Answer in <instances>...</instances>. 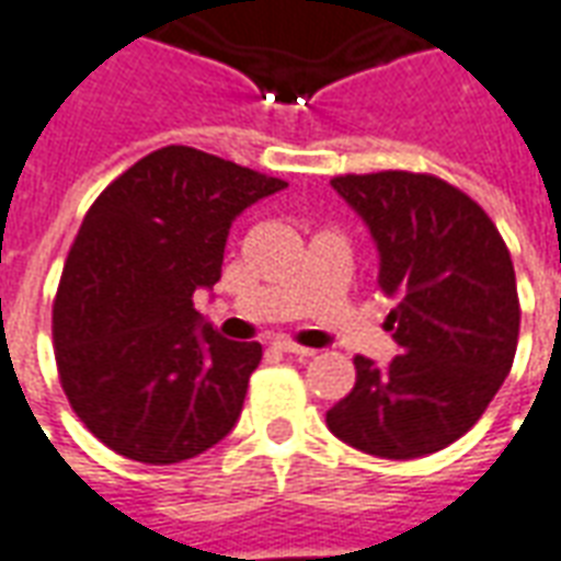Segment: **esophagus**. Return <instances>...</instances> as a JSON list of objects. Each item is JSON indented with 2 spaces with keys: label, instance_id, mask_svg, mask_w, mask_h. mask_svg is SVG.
<instances>
[{
  "label": "esophagus",
  "instance_id": "obj_1",
  "mask_svg": "<svg viewBox=\"0 0 561 561\" xmlns=\"http://www.w3.org/2000/svg\"><path fill=\"white\" fill-rule=\"evenodd\" d=\"M276 348L285 354H297V357H316V348H306V345H297L291 340H279L276 342Z\"/></svg>",
  "mask_w": 561,
  "mask_h": 561
}]
</instances>
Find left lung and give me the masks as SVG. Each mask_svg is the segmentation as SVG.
I'll return each instance as SVG.
<instances>
[{"mask_svg":"<svg viewBox=\"0 0 561 561\" xmlns=\"http://www.w3.org/2000/svg\"><path fill=\"white\" fill-rule=\"evenodd\" d=\"M376 237L378 288L393 297L400 342L388 366L357 354L352 393L328 412L330 433L385 459L442 450L481 421L511 373L519 336L514 261L493 219L433 173L333 176Z\"/></svg>","mask_w":561,"mask_h":561,"instance_id":"1","label":"left lung"}]
</instances>
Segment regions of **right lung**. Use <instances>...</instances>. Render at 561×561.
<instances>
[{"instance_id": "add662e5", "label": "right lung", "mask_w": 561, "mask_h": 561, "mask_svg": "<svg viewBox=\"0 0 561 561\" xmlns=\"http://www.w3.org/2000/svg\"><path fill=\"white\" fill-rule=\"evenodd\" d=\"M285 185L171 144L87 209L56 288L54 354L75 414L119 457L171 466L231 433L261 345L195 330L192 294L219 282L231 221Z\"/></svg>"}]
</instances>
